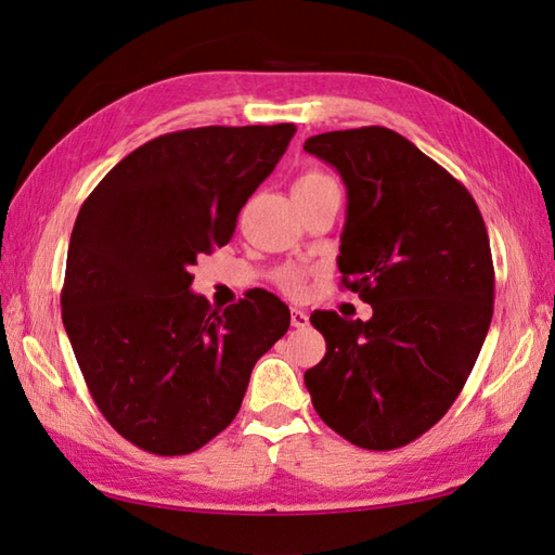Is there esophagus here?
I'll list each match as a JSON object with an SVG mask.
<instances>
[{"label": "esophagus", "mask_w": 555, "mask_h": 555, "mask_svg": "<svg viewBox=\"0 0 555 555\" xmlns=\"http://www.w3.org/2000/svg\"><path fill=\"white\" fill-rule=\"evenodd\" d=\"M308 322H310L308 312L300 310V308H293V310H291V324H293V326H308Z\"/></svg>", "instance_id": "34e87169"}]
</instances>
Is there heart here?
<instances>
[{
  "label": "heart",
  "instance_id": "b5f03b06",
  "mask_svg": "<svg viewBox=\"0 0 555 555\" xmlns=\"http://www.w3.org/2000/svg\"><path fill=\"white\" fill-rule=\"evenodd\" d=\"M312 179H322V173H302L300 179L296 181V183H300V181H312ZM281 284H284V288H288V291H300V286H302V271L300 269H286L284 274H281Z\"/></svg>",
  "mask_w": 555,
  "mask_h": 555
}]
</instances>
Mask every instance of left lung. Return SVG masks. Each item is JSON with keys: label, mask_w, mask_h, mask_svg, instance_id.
Here are the masks:
<instances>
[{"label": "left lung", "mask_w": 555, "mask_h": 555, "mask_svg": "<svg viewBox=\"0 0 555 555\" xmlns=\"http://www.w3.org/2000/svg\"><path fill=\"white\" fill-rule=\"evenodd\" d=\"M348 193L340 284L372 320L314 310L326 356L305 372L328 427L367 451L415 441L439 422L485 344L493 314L489 233L467 188L384 126L305 140Z\"/></svg>", "instance_id": "left-lung-1"}]
</instances>
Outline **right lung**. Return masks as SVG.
<instances>
[{"instance_id": "1", "label": "right lung", "mask_w": 555, "mask_h": 555, "mask_svg": "<svg viewBox=\"0 0 555 555\" xmlns=\"http://www.w3.org/2000/svg\"><path fill=\"white\" fill-rule=\"evenodd\" d=\"M296 126H205L159 135L104 176L70 233L62 320L100 412L155 455H185L238 415L255 362L291 312L253 288L227 310L191 291L227 245Z\"/></svg>"}]
</instances>
